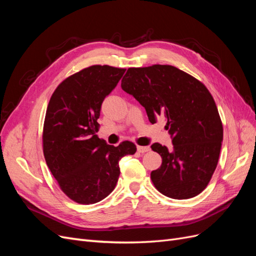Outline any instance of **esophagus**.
<instances>
[{
    "mask_svg": "<svg viewBox=\"0 0 256 256\" xmlns=\"http://www.w3.org/2000/svg\"><path fill=\"white\" fill-rule=\"evenodd\" d=\"M136 148H138V152H147L150 150V146H138Z\"/></svg>",
    "mask_w": 256,
    "mask_h": 256,
    "instance_id": "esophagus-1",
    "label": "esophagus"
}]
</instances>
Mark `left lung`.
I'll use <instances>...</instances> for the list:
<instances>
[{"instance_id": "left-lung-1", "label": "left lung", "mask_w": 256, "mask_h": 256, "mask_svg": "<svg viewBox=\"0 0 256 256\" xmlns=\"http://www.w3.org/2000/svg\"><path fill=\"white\" fill-rule=\"evenodd\" d=\"M122 88L145 108L152 124L158 116L166 120L173 147L150 146L162 158L150 173L154 187L175 200L200 194L218 164L223 141L220 115L205 85L174 66L152 65L129 68Z\"/></svg>"}]
</instances>
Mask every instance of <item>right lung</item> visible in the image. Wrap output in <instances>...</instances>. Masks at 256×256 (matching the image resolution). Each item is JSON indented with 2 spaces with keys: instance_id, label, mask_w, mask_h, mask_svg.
<instances>
[{
  "instance_id": "1",
  "label": "right lung",
  "mask_w": 256,
  "mask_h": 256,
  "mask_svg": "<svg viewBox=\"0 0 256 256\" xmlns=\"http://www.w3.org/2000/svg\"><path fill=\"white\" fill-rule=\"evenodd\" d=\"M126 69L94 65L69 76L51 96L44 124V154L60 188L79 204H95L114 190L120 160L136 147L106 144L97 134L104 98Z\"/></svg>"
}]
</instances>
